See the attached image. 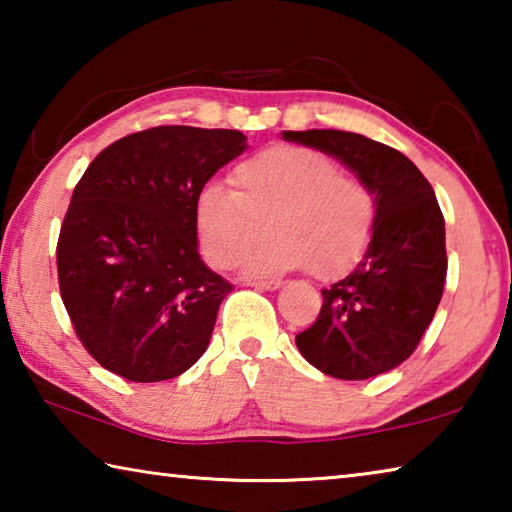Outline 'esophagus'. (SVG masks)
Returning <instances> with one entry per match:
<instances>
[{
  "label": "esophagus",
  "instance_id": "1",
  "mask_svg": "<svg viewBox=\"0 0 512 512\" xmlns=\"http://www.w3.org/2000/svg\"><path fill=\"white\" fill-rule=\"evenodd\" d=\"M248 287H255V289H262V291H275L282 287L280 280H248L246 282Z\"/></svg>",
  "mask_w": 512,
  "mask_h": 512
}]
</instances>
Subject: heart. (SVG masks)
<instances>
[{"label": "heart", "mask_w": 512, "mask_h": 512, "mask_svg": "<svg viewBox=\"0 0 512 512\" xmlns=\"http://www.w3.org/2000/svg\"><path fill=\"white\" fill-rule=\"evenodd\" d=\"M230 183L235 192L207 185L196 198L198 239L216 266L239 264L268 225L277 235L246 264L255 275L314 266L318 277H339L368 250L375 196L325 153L271 146L239 162Z\"/></svg>", "instance_id": "b5f03b06"}]
</instances>
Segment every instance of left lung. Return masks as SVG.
Here are the masks:
<instances>
[{
  "label": "left lung",
  "instance_id": "left-lung-1",
  "mask_svg": "<svg viewBox=\"0 0 512 512\" xmlns=\"http://www.w3.org/2000/svg\"><path fill=\"white\" fill-rule=\"evenodd\" d=\"M282 137L332 155L375 196L368 250L350 275L323 289L316 323L296 345L329 377H377L411 357L443 298L445 219L436 194L404 153L366 135L314 128Z\"/></svg>",
  "mask_w": 512,
  "mask_h": 512
}]
</instances>
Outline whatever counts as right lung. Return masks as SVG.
Masks as SVG:
<instances>
[{
  "instance_id": "obj_1",
  "label": "right lung",
  "mask_w": 512,
  "mask_h": 512,
  "mask_svg": "<svg viewBox=\"0 0 512 512\" xmlns=\"http://www.w3.org/2000/svg\"><path fill=\"white\" fill-rule=\"evenodd\" d=\"M228 128L155 126L103 149L60 228V296L81 343L128 381L183 375L232 284L198 255L196 198L246 151Z\"/></svg>"
}]
</instances>
